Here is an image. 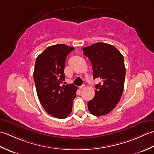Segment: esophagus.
Instances as JSON below:
<instances>
[{
  "label": "esophagus",
  "instance_id": "34e87169",
  "mask_svg": "<svg viewBox=\"0 0 154 154\" xmlns=\"http://www.w3.org/2000/svg\"><path fill=\"white\" fill-rule=\"evenodd\" d=\"M85 85H82V86H81V87H79V89H80L81 90H82V89H85Z\"/></svg>",
  "mask_w": 154,
  "mask_h": 154
}]
</instances>
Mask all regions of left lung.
Here are the masks:
<instances>
[{"label": "left lung", "mask_w": 154, "mask_h": 154, "mask_svg": "<svg viewBox=\"0 0 154 154\" xmlns=\"http://www.w3.org/2000/svg\"><path fill=\"white\" fill-rule=\"evenodd\" d=\"M82 50L92 64L93 79H101L95 85L94 98L88 102V109L94 116L105 115L115 108L122 97L126 75L124 57L113 45L102 42Z\"/></svg>", "instance_id": "1"}]
</instances>
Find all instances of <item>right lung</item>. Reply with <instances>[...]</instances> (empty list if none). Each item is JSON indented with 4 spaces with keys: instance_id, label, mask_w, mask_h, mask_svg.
I'll return each instance as SVG.
<instances>
[{
    "instance_id": "add662e5",
    "label": "right lung",
    "mask_w": 154,
    "mask_h": 154,
    "mask_svg": "<svg viewBox=\"0 0 154 154\" xmlns=\"http://www.w3.org/2000/svg\"><path fill=\"white\" fill-rule=\"evenodd\" d=\"M75 50L65 44L48 47L38 55L35 63L34 79L40 103L51 116L65 119L71 112L77 87L65 81L64 68L67 55Z\"/></svg>"
}]
</instances>
